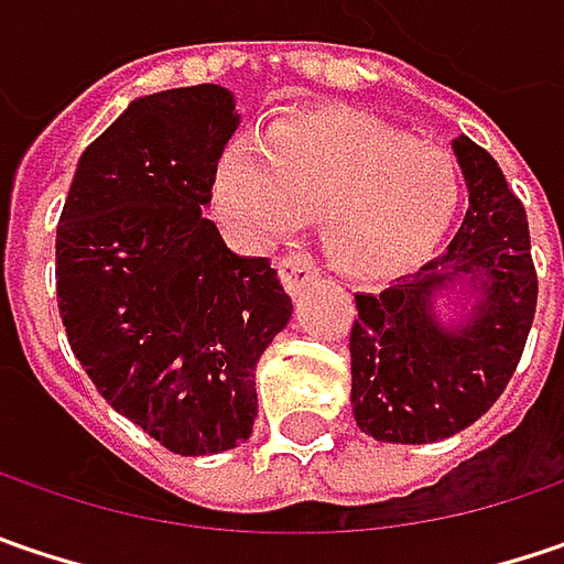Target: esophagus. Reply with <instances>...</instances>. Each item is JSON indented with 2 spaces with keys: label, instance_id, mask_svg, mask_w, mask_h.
Returning <instances> with one entry per match:
<instances>
[{
  "label": "esophagus",
  "instance_id": "esophagus-1",
  "mask_svg": "<svg viewBox=\"0 0 564 564\" xmlns=\"http://www.w3.org/2000/svg\"><path fill=\"white\" fill-rule=\"evenodd\" d=\"M278 271H281V281L290 293L303 290L306 283L318 278L315 261L310 258V254H303V251H290V254H283L281 261H278Z\"/></svg>",
  "mask_w": 564,
  "mask_h": 564
}]
</instances>
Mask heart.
<instances>
[{
    "label": "heart",
    "mask_w": 564,
    "mask_h": 564,
    "mask_svg": "<svg viewBox=\"0 0 564 564\" xmlns=\"http://www.w3.org/2000/svg\"><path fill=\"white\" fill-rule=\"evenodd\" d=\"M459 169L441 147L357 111H310L264 143L236 137L214 169L226 232L264 249L322 214V249L350 278L405 271L437 246L459 204Z\"/></svg>",
    "instance_id": "b5f03b06"
}]
</instances>
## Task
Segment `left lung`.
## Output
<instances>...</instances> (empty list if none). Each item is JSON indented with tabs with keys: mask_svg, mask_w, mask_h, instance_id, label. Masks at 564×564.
I'll return each instance as SVG.
<instances>
[{
	"mask_svg": "<svg viewBox=\"0 0 564 564\" xmlns=\"http://www.w3.org/2000/svg\"><path fill=\"white\" fill-rule=\"evenodd\" d=\"M453 152L469 210L437 258L380 293H354L350 405L364 434L386 444H434L488 412L513 377L536 313L527 210L498 162L459 137ZM473 282L480 303L463 326L433 315V296Z\"/></svg>",
	"mask_w": 564,
	"mask_h": 564,
	"instance_id": "obj_1",
	"label": "left lung"
}]
</instances>
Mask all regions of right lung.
I'll list each match as a JSON object with an SVG mask.
<instances>
[{
    "label": "right lung",
    "mask_w": 564,
    "mask_h": 564,
    "mask_svg": "<svg viewBox=\"0 0 564 564\" xmlns=\"http://www.w3.org/2000/svg\"><path fill=\"white\" fill-rule=\"evenodd\" d=\"M239 127L223 85L143 95L83 152L56 226V303L105 402L182 456L246 444L254 367L293 303L226 249L214 169Z\"/></svg>",
    "instance_id": "1"
}]
</instances>
